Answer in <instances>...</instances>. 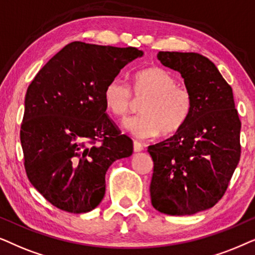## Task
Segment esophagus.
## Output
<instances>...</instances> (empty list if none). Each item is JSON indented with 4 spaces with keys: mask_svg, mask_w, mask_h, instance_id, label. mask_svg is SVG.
<instances>
[{
    "mask_svg": "<svg viewBox=\"0 0 255 255\" xmlns=\"http://www.w3.org/2000/svg\"><path fill=\"white\" fill-rule=\"evenodd\" d=\"M134 151L135 152H138V151H142L143 150V145H142L140 142H137V141H134Z\"/></svg>",
    "mask_w": 255,
    "mask_h": 255,
    "instance_id": "esophagus-1",
    "label": "esophagus"
}]
</instances>
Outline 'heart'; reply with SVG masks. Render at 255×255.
Here are the masks:
<instances>
[{
  "instance_id": "obj_1",
  "label": "heart",
  "mask_w": 255,
  "mask_h": 255,
  "mask_svg": "<svg viewBox=\"0 0 255 255\" xmlns=\"http://www.w3.org/2000/svg\"><path fill=\"white\" fill-rule=\"evenodd\" d=\"M136 99H144L140 105L141 114L127 118L124 128L138 138L174 135L184 127L192 113L191 91L167 70L151 66L135 74L131 88L120 78L110 80L104 88V104L115 117L128 113Z\"/></svg>"
}]
</instances>
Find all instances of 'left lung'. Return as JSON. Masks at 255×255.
<instances>
[{
    "label": "left lung",
    "instance_id": "8db88e82",
    "mask_svg": "<svg viewBox=\"0 0 255 255\" xmlns=\"http://www.w3.org/2000/svg\"><path fill=\"white\" fill-rule=\"evenodd\" d=\"M157 59L181 73L193 107L181 130L148 147L154 162L151 204L165 215H195L215 206L225 193L240 159L242 122L232 87L209 58L159 51Z\"/></svg>",
    "mask_w": 255,
    "mask_h": 255
}]
</instances>
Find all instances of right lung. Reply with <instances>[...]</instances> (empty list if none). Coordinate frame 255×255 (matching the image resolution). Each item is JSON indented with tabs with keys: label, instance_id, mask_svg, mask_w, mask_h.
<instances>
[{
	"label": "right lung",
	"instance_id": "add662e5",
	"mask_svg": "<svg viewBox=\"0 0 255 255\" xmlns=\"http://www.w3.org/2000/svg\"><path fill=\"white\" fill-rule=\"evenodd\" d=\"M136 47L72 42L54 54L26 90L21 144L29 181L63 211L96 209L105 175L133 154V141L106 114L104 88L137 57Z\"/></svg>",
	"mask_w": 255,
	"mask_h": 255
}]
</instances>
